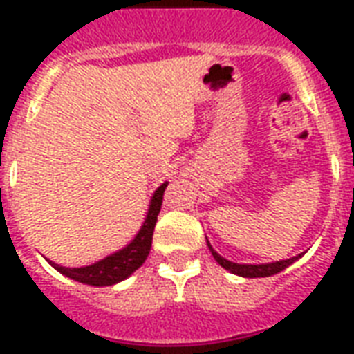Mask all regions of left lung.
I'll return each mask as SVG.
<instances>
[{"mask_svg":"<svg viewBox=\"0 0 354 354\" xmlns=\"http://www.w3.org/2000/svg\"><path fill=\"white\" fill-rule=\"evenodd\" d=\"M161 200H163V187L152 194L149 209H147V215H145V221L139 227V232L133 235L132 241L124 244L118 252L110 253L104 259H99V261L88 264V266H80V268L60 266V264L53 263L49 259H47V263L51 264L57 272H60L69 279L79 281L82 285L112 286L115 283H121L127 277H130L145 263V259L149 255L150 242H152V230H154L158 213L161 209Z\"/></svg>","mask_w":354,"mask_h":354,"instance_id":"left-lung-1","label":"left lung"}]
</instances>
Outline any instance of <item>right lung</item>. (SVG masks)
<instances>
[{
	"label": "right lung",
	"instance_id": "obj_1",
	"mask_svg": "<svg viewBox=\"0 0 354 354\" xmlns=\"http://www.w3.org/2000/svg\"><path fill=\"white\" fill-rule=\"evenodd\" d=\"M301 257V255H299ZM297 259V257H296ZM296 259H292V261H296ZM218 264H221L222 268L230 270L232 274L241 275V277H270V275L277 274L281 270H285L290 261H281V263H270V264H236V263H230L226 259H218Z\"/></svg>",
	"mask_w": 354,
	"mask_h": 354
}]
</instances>
